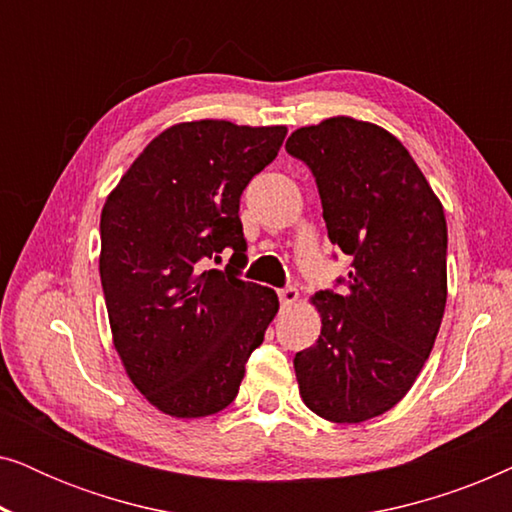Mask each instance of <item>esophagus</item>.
Returning a JSON list of instances; mask_svg holds the SVG:
<instances>
[{
  "instance_id": "obj_1",
  "label": "esophagus",
  "mask_w": 512,
  "mask_h": 512,
  "mask_svg": "<svg viewBox=\"0 0 512 512\" xmlns=\"http://www.w3.org/2000/svg\"><path fill=\"white\" fill-rule=\"evenodd\" d=\"M296 300H298V289H293V286H286V289L279 291V303H282V307L296 305Z\"/></svg>"
}]
</instances>
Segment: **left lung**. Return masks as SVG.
Returning a JSON list of instances; mask_svg holds the SVG:
<instances>
[{"mask_svg": "<svg viewBox=\"0 0 512 512\" xmlns=\"http://www.w3.org/2000/svg\"><path fill=\"white\" fill-rule=\"evenodd\" d=\"M286 151L317 179L328 237L354 258L342 293L310 298L317 345L293 359L300 398L335 424L380 417L408 394L447 300L443 202L380 125L333 116L291 132Z\"/></svg>", "mask_w": 512, "mask_h": 512, "instance_id": "8db88e82", "label": "left lung"}]
</instances>
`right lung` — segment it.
<instances>
[{
  "label": "right lung",
  "mask_w": 512,
  "mask_h": 512,
  "mask_svg": "<svg viewBox=\"0 0 512 512\" xmlns=\"http://www.w3.org/2000/svg\"><path fill=\"white\" fill-rule=\"evenodd\" d=\"M286 125L202 118L153 137L107 195L100 279L111 340L135 389L163 415L228 408L244 363L279 310L268 286L202 270L230 247L244 261L240 195L275 160Z\"/></svg>",
  "instance_id": "1"
}]
</instances>
